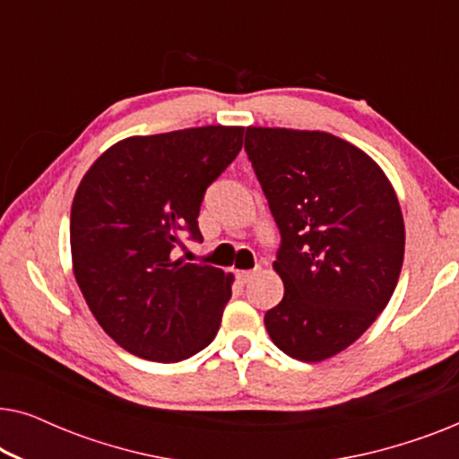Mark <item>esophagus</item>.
<instances>
[{"label":"esophagus","mask_w":459,"mask_h":459,"mask_svg":"<svg viewBox=\"0 0 459 459\" xmlns=\"http://www.w3.org/2000/svg\"><path fill=\"white\" fill-rule=\"evenodd\" d=\"M256 272H259V269H248V272H238V280L242 281V284H247V281H250L256 275Z\"/></svg>","instance_id":"34e87169"}]
</instances>
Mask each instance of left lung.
Wrapping results in <instances>:
<instances>
[{
  "label": "left lung",
  "instance_id": "1",
  "mask_svg": "<svg viewBox=\"0 0 459 459\" xmlns=\"http://www.w3.org/2000/svg\"><path fill=\"white\" fill-rule=\"evenodd\" d=\"M244 148L281 234L275 347L316 363L351 347L391 300L405 253L394 187L372 156L325 131L247 127Z\"/></svg>",
  "mask_w": 459,
  "mask_h": 459
}]
</instances>
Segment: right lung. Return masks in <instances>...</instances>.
Here are the masks:
<instances>
[{"instance_id":"right-lung-1","label":"right lung","mask_w":459,"mask_h":459,"mask_svg":"<svg viewBox=\"0 0 459 459\" xmlns=\"http://www.w3.org/2000/svg\"><path fill=\"white\" fill-rule=\"evenodd\" d=\"M242 135L244 127L225 125L134 135L81 179L73 273L93 317L131 355L175 363L215 338L234 275L171 253L181 236L203 240L200 203L242 150Z\"/></svg>"}]
</instances>
